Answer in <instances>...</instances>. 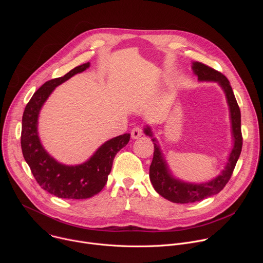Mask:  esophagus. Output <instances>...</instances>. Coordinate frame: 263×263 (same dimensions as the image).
I'll list each match as a JSON object with an SVG mask.
<instances>
[{
  "label": "esophagus",
  "instance_id": "34e87169",
  "mask_svg": "<svg viewBox=\"0 0 263 263\" xmlns=\"http://www.w3.org/2000/svg\"><path fill=\"white\" fill-rule=\"evenodd\" d=\"M141 135H142V128H141V127L137 126V127H135V128L132 129V131H131V136H132L133 139H136V138L140 137Z\"/></svg>",
  "mask_w": 263,
  "mask_h": 263
}]
</instances>
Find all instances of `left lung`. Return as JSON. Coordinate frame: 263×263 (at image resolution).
<instances>
[{"label":"left lung","mask_w":263,"mask_h":263,"mask_svg":"<svg viewBox=\"0 0 263 263\" xmlns=\"http://www.w3.org/2000/svg\"><path fill=\"white\" fill-rule=\"evenodd\" d=\"M193 69L198 76L199 81L217 82L222 88L224 95H226V99L230 109L232 137L234 145L229 155L228 162L220 175H218L216 178L209 182L195 184L178 180L172 175L156 138L152 139L154 141V156L151 166H149V180H151L155 191L160 196L173 203L179 204L199 202L218 194L229 182L242 147L240 109L236 102L229 80L221 72L201 62H193ZM144 133L153 137V133L149 127L144 128Z\"/></svg>","instance_id":"8db88e82"}]
</instances>
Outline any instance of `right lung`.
Instances as JSON below:
<instances>
[{
    "mask_svg": "<svg viewBox=\"0 0 263 263\" xmlns=\"http://www.w3.org/2000/svg\"><path fill=\"white\" fill-rule=\"evenodd\" d=\"M89 65V62L81 64L63 77L46 82L32 96L23 115L21 144L24 158L42 189L61 199H88L99 194L107 182L117 153L130 140L129 133L109 139L86 162L74 166L59 163L44 148L37 132L43 105L56 86Z\"/></svg>",
    "mask_w": 263,
    "mask_h": 263,
    "instance_id": "1",
    "label": "right lung"
}]
</instances>
